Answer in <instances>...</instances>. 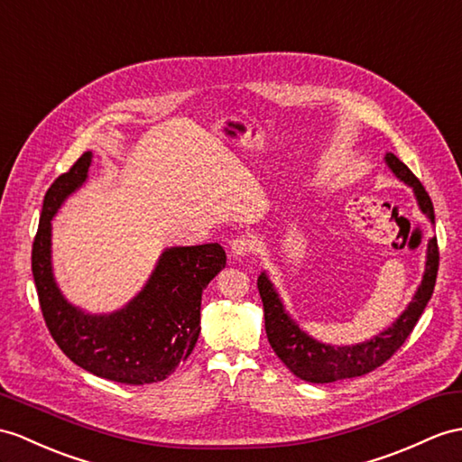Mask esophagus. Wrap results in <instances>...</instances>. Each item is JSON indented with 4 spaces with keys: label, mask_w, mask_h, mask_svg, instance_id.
Instances as JSON below:
<instances>
[{
    "label": "esophagus",
    "mask_w": 462,
    "mask_h": 462,
    "mask_svg": "<svg viewBox=\"0 0 462 462\" xmlns=\"http://www.w3.org/2000/svg\"><path fill=\"white\" fill-rule=\"evenodd\" d=\"M254 249V243L253 239L245 237V235H241V237H235L231 241V254L237 256V258H243V256H249Z\"/></svg>",
    "instance_id": "esophagus-1"
}]
</instances>
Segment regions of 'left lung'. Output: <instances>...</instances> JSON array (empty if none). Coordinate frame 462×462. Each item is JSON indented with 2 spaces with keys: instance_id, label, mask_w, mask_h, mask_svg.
Wrapping results in <instances>:
<instances>
[{
  "instance_id": "8db88e82",
  "label": "left lung",
  "mask_w": 462,
  "mask_h": 462,
  "mask_svg": "<svg viewBox=\"0 0 462 462\" xmlns=\"http://www.w3.org/2000/svg\"><path fill=\"white\" fill-rule=\"evenodd\" d=\"M386 164L392 168V172L396 174L403 182L410 184L415 192V198L420 201V208L427 217L435 221L433 216V204L430 194L425 192V188L410 168L403 164L396 154H386ZM439 270V246L437 237L430 239L427 245V263H425V274L421 280V286L415 291V296L408 310L402 313L396 323H392V328L376 335L374 339H370L361 345L353 346H331L313 341L311 337L303 333L298 325L288 318V313L282 308L276 290L270 284V280L263 273L258 276V291L263 298L264 308V329L268 343L273 346V351L278 355L291 373L298 378L313 382V384H328V382L343 380V378H356L373 373L378 366L384 365L388 358L398 351V348L406 343L410 333L413 331L415 323L420 321L421 313L430 301L435 280Z\"/></svg>"
}]
</instances>
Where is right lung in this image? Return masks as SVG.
<instances>
[{"mask_svg": "<svg viewBox=\"0 0 462 462\" xmlns=\"http://www.w3.org/2000/svg\"><path fill=\"white\" fill-rule=\"evenodd\" d=\"M92 154L84 152L44 194L31 268L44 323L74 365L121 384H152L171 376L194 351L199 335L201 294L225 268L219 243L174 246L162 253L141 294L111 316H88L70 306L52 278L51 219L84 184Z\"/></svg>", "mask_w": 462, "mask_h": 462, "instance_id": "add662e5", "label": "right lung"}]
</instances>
